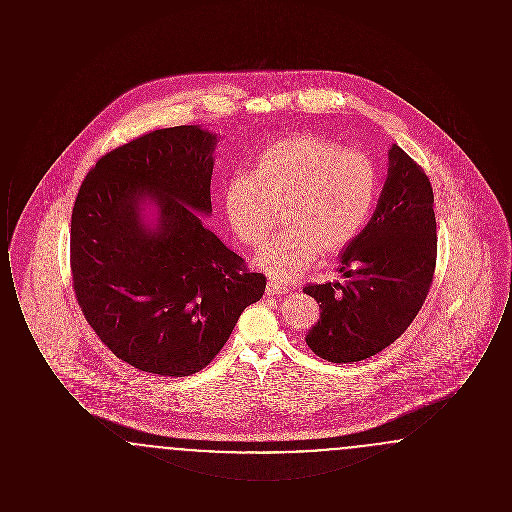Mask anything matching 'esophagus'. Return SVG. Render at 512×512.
Returning a JSON list of instances; mask_svg holds the SVG:
<instances>
[{"instance_id":"obj_1","label":"esophagus","mask_w":512,"mask_h":512,"mask_svg":"<svg viewBox=\"0 0 512 512\" xmlns=\"http://www.w3.org/2000/svg\"><path fill=\"white\" fill-rule=\"evenodd\" d=\"M282 293H286V288H284L282 284H278V282H274V280L268 282L267 295H282Z\"/></svg>"}]
</instances>
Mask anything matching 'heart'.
<instances>
[{
    "label": "heart",
    "mask_w": 512,
    "mask_h": 512,
    "mask_svg": "<svg viewBox=\"0 0 512 512\" xmlns=\"http://www.w3.org/2000/svg\"><path fill=\"white\" fill-rule=\"evenodd\" d=\"M380 195V176L361 151L341 149L318 134L272 142L253 174L242 172L224 188V211L234 234L249 247L267 240L284 211L288 226L255 257L278 282L303 274L320 253L345 249L363 230Z\"/></svg>",
    "instance_id": "heart-1"
}]
</instances>
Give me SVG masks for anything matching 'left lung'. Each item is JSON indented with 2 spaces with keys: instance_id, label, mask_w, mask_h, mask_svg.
Here are the masks:
<instances>
[{
  "instance_id": "8db88e82",
  "label": "left lung",
  "mask_w": 512,
  "mask_h": 512,
  "mask_svg": "<svg viewBox=\"0 0 512 512\" xmlns=\"http://www.w3.org/2000/svg\"><path fill=\"white\" fill-rule=\"evenodd\" d=\"M376 211L345 247L340 282L309 284L320 318L305 341L328 363H357L397 340L430 292L438 238L434 192L426 172L393 144Z\"/></svg>"
}]
</instances>
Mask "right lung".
<instances>
[{"label": "right lung", "instance_id": "obj_1", "mask_svg": "<svg viewBox=\"0 0 512 512\" xmlns=\"http://www.w3.org/2000/svg\"><path fill=\"white\" fill-rule=\"evenodd\" d=\"M215 147L217 134L197 124L149 132L103 155L74 201L78 305L99 340L144 372L205 368L267 288L201 222L213 211Z\"/></svg>", "mask_w": 512, "mask_h": 512}]
</instances>
